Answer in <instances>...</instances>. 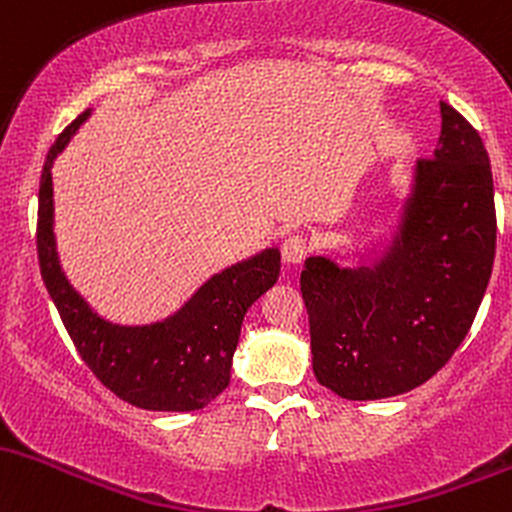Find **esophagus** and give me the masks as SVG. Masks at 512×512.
I'll return each mask as SVG.
<instances>
[{"label": "esophagus", "instance_id": "1", "mask_svg": "<svg viewBox=\"0 0 512 512\" xmlns=\"http://www.w3.org/2000/svg\"><path fill=\"white\" fill-rule=\"evenodd\" d=\"M309 254V244L307 239L300 237V234H292V237H287L283 241V261L285 263H292V266H297V263H302L304 258Z\"/></svg>", "mask_w": 512, "mask_h": 512}]
</instances>
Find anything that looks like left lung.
I'll use <instances>...</instances> for the list:
<instances>
[{
	"instance_id": "obj_1",
	"label": "left lung",
	"mask_w": 512,
	"mask_h": 512,
	"mask_svg": "<svg viewBox=\"0 0 512 512\" xmlns=\"http://www.w3.org/2000/svg\"><path fill=\"white\" fill-rule=\"evenodd\" d=\"M433 159H418L387 251L343 268L304 261L319 384L350 401L387 399L428 382L464 341L496 256L493 176L469 120L440 101Z\"/></svg>"
}]
</instances>
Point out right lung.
Instances as JSON below:
<instances>
[{"instance_id": "1", "label": "right lung", "mask_w": 512, "mask_h": 512, "mask_svg": "<svg viewBox=\"0 0 512 512\" xmlns=\"http://www.w3.org/2000/svg\"><path fill=\"white\" fill-rule=\"evenodd\" d=\"M84 111L50 147L38 191V261L62 324L103 387L145 411H198L225 392L246 309L280 273V251L234 263L215 273L176 314L154 324L123 326L99 317L74 290L57 256L53 220V162L67 147Z\"/></svg>"}]
</instances>
